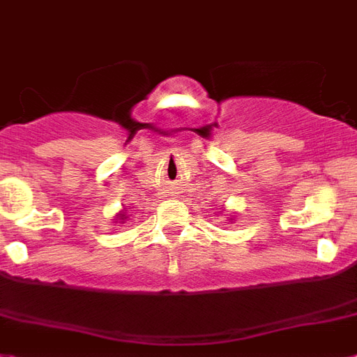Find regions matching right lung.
I'll return each instance as SVG.
<instances>
[{"mask_svg": "<svg viewBox=\"0 0 357 357\" xmlns=\"http://www.w3.org/2000/svg\"><path fill=\"white\" fill-rule=\"evenodd\" d=\"M118 218H119V220H127V214H125V212H119Z\"/></svg>", "mask_w": 357, "mask_h": 357, "instance_id": "1", "label": "right lung"}]
</instances>
